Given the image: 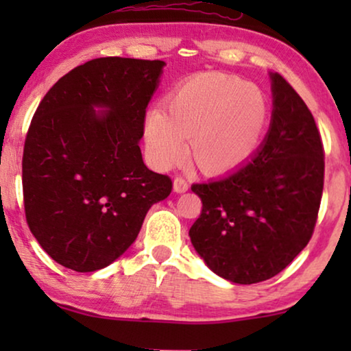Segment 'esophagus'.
<instances>
[{
  "mask_svg": "<svg viewBox=\"0 0 351 351\" xmlns=\"http://www.w3.org/2000/svg\"><path fill=\"white\" fill-rule=\"evenodd\" d=\"M186 190H189V182H186L184 177L177 176L174 179V191L176 193H184Z\"/></svg>",
  "mask_w": 351,
  "mask_h": 351,
  "instance_id": "1",
  "label": "esophagus"
}]
</instances>
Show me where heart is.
Returning <instances> with one entry per match:
<instances>
[{"mask_svg":"<svg viewBox=\"0 0 351 351\" xmlns=\"http://www.w3.org/2000/svg\"><path fill=\"white\" fill-rule=\"evenodd\" d=\"M267 117V99L256 84L223 73L196 75L171 94L167 113L148 112V155L166 169L184 156L190 138V155L201 169H232L256 148Z\"/></svg>","mask_w":351,"mask_h":351,"instance_id":"1","label":"heart"}]
</instances>
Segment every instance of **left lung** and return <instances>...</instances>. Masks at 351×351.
<instances>
[{
  "mask_svg": "<svg viewBox=\"0 0 351 351\" xmlns=\"http://www.w3.org/2000/svg\"><path fill=\"white\" fill-rule=\"evenodd\" d=\"M273 112L262 147L230 174L193 184L201 215L190 228L215 275L238 285L270 280L313 234L324 185L315 118L280 73H270Z\"/></svg>",
  "mask_w": 351,
  "mask_h": 351,
  "instance_id": "8db88e82",
  "label": "left lung"
}]
</instances>
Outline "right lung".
Instances as JSON below:
<instances>
[{"mask_svg":"<svg viewBox=\"0 0 351 351\" xmlns=\"http://www.w3.org/2000/svg\"><path fill=\"white\" fill-rule=\"evenodd\" d=\"M165 65L89 60L62 76L33 114L22 158L27 223L70 270L95 271L117 261L148 209L171 193L172 180L148 169L138 147Z\"/></svg>","mask_w":351,"mask_h":351,"instance_id":"1","label":"right lung"}]
</instances>
